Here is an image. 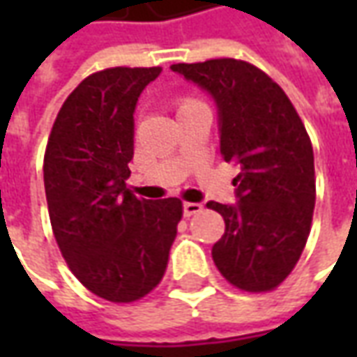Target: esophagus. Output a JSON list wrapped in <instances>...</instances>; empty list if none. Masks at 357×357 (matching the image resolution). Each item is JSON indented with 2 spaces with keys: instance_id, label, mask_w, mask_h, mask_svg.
Here are the masks:
<instances>
[{
  "instance_id": "esophagus-1",
  "label": "esophagus",
  "mask_w": 357,
  "mask_h": 357,
  "mask_svg": "<svg viewBox=\"0 0 357 357\" xmlns=\"http://www.w3.org/2000/svg\"><path fill=\"white\" fill-rule=\"evenodd\" d=\"M201 210H202V204H199V202H183V214H185V216L199 214Z\"/></svg>"
}]
</instances>
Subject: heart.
Here are the masks:
<instances>
[{"label": "heart", "mask_w": 357, "mask_h": 357, "mask_svg": "<svg viewBox=\"0 0 357 357\" xmlns=\"http://www.w3.org/2000/svg\"><path fill=\"white\" fill-rule=\"evenodd\" d=\"M197 102H201V101H197V99H193V97H183V99L179 101L178 110L187 109V107H193V105H197Z\"/></svg>", "instance_id": "heart-1"}]
</instances>
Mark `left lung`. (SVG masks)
Returning a JSON list of instances; mask_svg holds the SVG:
<instances>
[{
    "mask_svg": "<svg viewBox=\"0 0 357 357\" xmlns=\"http://www.w3.org/2000/svg\"><path fill=\"white\" fill-rule=\"evenodd\" d=\"M172 70L214 97L220 153L241 164L233 179L239 204H206L225 222L214 264L241 291H273L300 260L314 218V149L304 122L281 86L247 61L210 59Z\"/></svg>",
    "mask_w": 357,
    "mask_h": 357,
    "instance_id": "1",
    "label": "left lung"
}]
</instances>
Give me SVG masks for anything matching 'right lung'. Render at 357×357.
Listing matches in <instances>:
<instances>
[{
  "mask_svg": "<svg viewBox=\"0 0 357 357\" xmlns=\"http://www.w3.org/2000/svg\"><path fill=\"white\" fill-rule=\"evenodd\" d=\"M160 66L89 74L51 128L43 183L51 229L76 279L99 298L130 304L162 281L183 202L137 199L126 187L133 110Z\"/></svg>",
  "mask_w": 357,
  "mask_h": 357,
  "instance_id": "obj_1",
  "label": "right lung"
}]
</instances>
